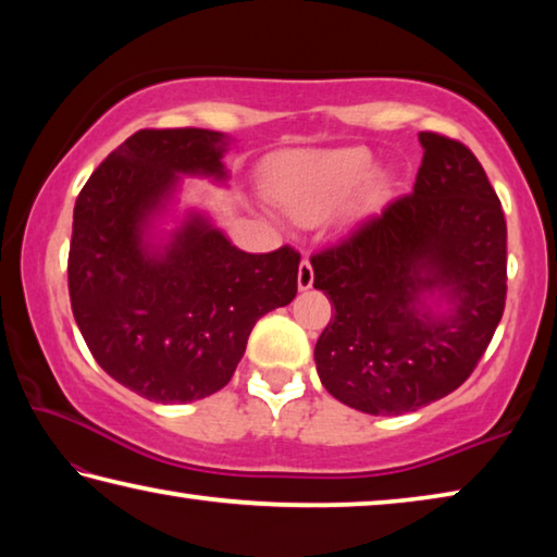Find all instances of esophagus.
Returning <instances> with one entry per match:
<instances>
[{"label":"esophagus","mask_w":557,"mask_h":557,"mask_svg":"<svg viewBox=\"0 0 557 557\" xmlns=\"http://www.w3.org/2000/svg\"><path fill=\"white\" fill-rule=\"evenodd\" d=\"M297 285H299V289H309V287L314 285V270H312V262H309V258H305V260L299 262Z\"/></svg>","instance_id":"1"}]
</instances>
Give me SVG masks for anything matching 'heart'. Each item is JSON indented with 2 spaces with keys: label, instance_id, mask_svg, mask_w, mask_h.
<instances>
[{
  "label": "heart",
  "instance_id": "heart-1",
  "mask_svg": "<svg viewBox=\"0 0 557 557\" xmlns=\"http://www.w3.org/2000/svg\"><path fill=\"white\" fill-rule=\"evenodd\" d=\"M375 159L363 147L307 149L280 157L268 186L280 209L297 223H317L351 199L356 215L379 209L388 194L381 176H371Z\"/></svg>",
  "mask_w": 557,
  "mask_h": 557
}]
</instances>
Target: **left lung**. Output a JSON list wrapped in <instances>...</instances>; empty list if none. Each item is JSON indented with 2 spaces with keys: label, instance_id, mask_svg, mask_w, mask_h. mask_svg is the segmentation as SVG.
<instances>
[{
  "label": "left lung",
  "instance_id": "1",
  "mask_svg": "<svg viewBox=\"0 0 557 557\" xmlns=\"http://www.w3.org/2000/svg\"><path fill=\"white\" fill-rule=\"evenodd\" d=\"M412 194L312 256L336 312L314 346L348 408L403 414L445 398L484 356L506 305V221L484 166L437 132Z\"/></svg>",
  "mask_w": 557,
  "mask_h": 557
}]
</instances>
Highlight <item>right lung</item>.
<instances>
[{"label":"right lung","instance_id":"add662e5","mask_svg":"<svg viewBox=\"0 0 557 557\" xmlns=\"http://www.w3.org/2000/svg\"><path fill=\"white\" fill-rule=\"evenodd\" d=\"M223 132L139 129L83 186L69 292L100 369L147 400L194 403L233 379L262 314L297 295L299 252H243L209 215L159 231L186 176L225 182Z\"/></svg>","mask_w":557,"mask_h":557}]
</instances>
